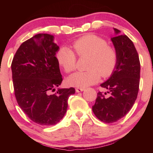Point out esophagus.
<instances>
[{"instance_id": "34e87169", "label": "esophagus", "mask_w": 153, "mask_h": 153, "mask_svg": "<svg viewBox=\"0 0 153 153\" xmlns=\"http://www.w3.org/2000/svg\"><path fill=\"white\" fill-rule=\"evenodd\" d=\"M83 91H84V88H76V93H80V92H82Z\"/></svg>"}]
</instances>
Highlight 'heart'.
I'll use <instances>...</instances> for the list:
<instances>
[{
    "instance_id": "heart-1",
    "label": "heart",
    "mask_w": 153,
    "mask_h": 153,
    "mask_svg": "<svg viewBox=\"0 0 153 153\" xmlns=\"http://www.w3.org/2000/svg\"><path fill=\"white\" fill-rule=\"evenodd\" d=\"M72 48L79 58L89 56L90 59L87 66L89 70L76 72L68 77V83L72 86L83 88L95 84L101 76H110L117 68L118 56L116 49L99 36L84 35L73 42ZM72 49L61 47L56 53L58 64L67 73L76 68L77 59Z\"/></svg>"
}]
</instances>
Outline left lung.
Here are the masks:
<instances>
[{
	"instance_id": "8db88e82",
	"label": "left lung",
	"mask_w": 153,
	"mask_h": 153,
	"mask_svg": "<svg viewBox=\"0 0 153 153\" xmlns=\"http://www.w3.org/2000/svg\"><path fill=\"white\" fill-rule=\"evenodd\" d=\"M116 36L111 37L118 56L114 72L101 87L108 90L106 93L98 92L93 111L100 120L112 123L124 117L132 107L137 98L140 82L139 54L132 41L127 35H118L120 30L114 28Z\"/></svg>"
}]
</instances>
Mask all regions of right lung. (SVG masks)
Segmentation results:
<instances>
[{
  "mask_svg": "<svg viewBox=\"0 0 153 153\" xmlns=\"http://www.w3.org/2000/svg\"><path fill=\"white\" fill-rule=\"evenodd\" d=\"M59 49L53 36L39 33L23 42L11 68L16 102L27 116L42 126L57 124L68 108L74 88L58 89L62 81L56 53Z\"/></svg>",
  "mask_w": 153,
  "mask_h": 153,
  "instance_id": "right-lung-1",
  "label": "right lung"
}]
</instances>
